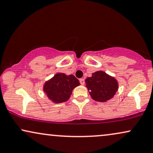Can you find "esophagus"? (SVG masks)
I'll list each match as a JSON object with an SVG mask.
<instances>
[{
	"instance_id": "1",
	"label": "esophagus",
	"mask_w": 153,
	"mask_h": 153,
	"mask_svg": "<svg viewBox=\"0 0 153 153\" xmlns=\"http://www.w3.org/2000/svg\"><path fill=\"white\" fill-rule=\"evenodd\" d=\"M79 82H80V84H82V85H84V83H85V81H84V79H80Z\"/></svg>"
}]
</instances>
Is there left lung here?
Instances as JSON below:
<instances>
[{
  "label": "left lung",
  "mask_w": 153,
  "mask_h": 153,
  "mask_svg": "<svg viewBox=\"0 0 153 153\" xmlns=\"http://www.w3.org/2000/svg\"><path fill=\"white\" fill-rule=\"evenodd\" d=\"M86 86L94 101L105 102L114 97L118 88V83L114 77L103 71L92 74L86 79Z\"/></svg>",
  "instance_id": "1"
}]
</instances>
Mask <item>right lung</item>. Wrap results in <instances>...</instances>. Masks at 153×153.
Wrapping results in <instances>:
<instances>
[{
	"label": "right lung",
	"instance_id": "obj_1",
	"mask_svg": "<svg viewBox=\"0 0 153 153\" xmlns=\"http://www.w3.org/2000/svg\"><path fill=\"white\" fill-rule=\"evenodd\" d=\"M79 85V82L74 75L57 73L45 83L43 91L52 102L59 103L68 101L74 88Z\"/></svg>",
	"mask_w": 153,
	"mask_h": 153
}]
</instances>
